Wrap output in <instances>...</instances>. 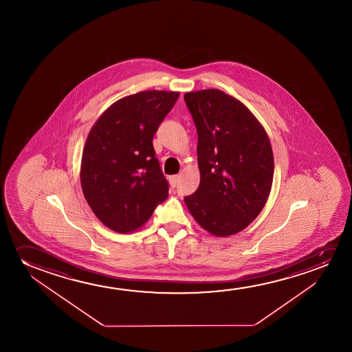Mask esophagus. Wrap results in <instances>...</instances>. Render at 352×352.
Returning a JSON list of instances; mask_svg holds the SVG:
<instances>
[{
  "label": "esophagus",
  "mask_w": 352,
  "mask_h": 352,
  "mask_svg": "<svg viewBox=\"0 0 352 352\" xmlns=\"http://www.w3.org/2000/svg\"><path fill=\"white\" fill-rule=\"evenodd\" d=\"M179 179H180V175H172V177H169V184L173 186V188H175V185L178 184Z\"/></svg>",
  "instance_id": "esophagus-1"
}]
</instances>
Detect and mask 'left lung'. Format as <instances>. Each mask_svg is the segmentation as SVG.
Returning a JSON list of instances; mask_svg holds the SVG:
<instances>
[{
  "mask_svg": "<svg viewBox=\"0 0 352 352\" xmlns=\"http://www.w3.org/2000/svg\"><path fill=\"white\" fill-rule=\"evenodd\" d=\"M197 129L199 186L184 197L199 226L236 234L255 220L270 196L274 157L270 138L241 101L217 89L186 92Z\"/></svg>",
  "mask_w": 352,
  "mask_h": 352,
  "instance_id": "left-lung-1",
  "label": "left lung"
}]
</instances>
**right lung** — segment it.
<instances>
[{"mask_svg": "<svg viewBox=\"0 0 352 352\" xmlns=\"http://www.w3.org/2000/svg\"><path fill=\"white\" fill-rule=\"evenodd\" d=\"M179 92L142 91L113 103L89 132L80 184L98 220L118 233L138 230L168 197L153 140Z\"/></svg>", "mask_w": 352, "mask_h": 352, "instance_id": "1", "label": "right lung"}]
</instances>
